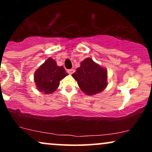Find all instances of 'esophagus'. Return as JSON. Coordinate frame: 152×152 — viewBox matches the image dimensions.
<instances>
[{
	"label": "esophagus",
	"mask_w": 152,
	"mask_h": 152,
	"mask_svg": "<svg viewBox=\"0 0 152 152\" xmlns=\"http://www.w3.org/2000/svg\"><path fill=\"white\" fill-rule=\"evenodd\" d=\"M67 72L69 73V74H72L75 72V70H74V69H69V70L67 71Z\"/></svg>",
	"instance_id": "esophagus-1"
}]
</instances>
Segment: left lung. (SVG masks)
Masks as SVG:
<instances>
[{
	"instance_id": "left-lung-1",
	"label": "left lung",
	"mask_w": 152,
	"mask_h": 152,
	"mask_svg": "<svg viewBox=\"0 0 152 152\" xmlns=\"http://www.w3.org/2000/svg\"><path fill=\"white\" fill-rule=\"evenodd\" d=\"M72 76L87 95L100 93L107 86V71L91 58L84 59Z\"/></svg>"
}]
</instances>
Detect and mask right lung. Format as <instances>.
I'll return each instance as SVG.
<instances>
[{
	"instance_id": "1",
	"label": "right lung",
	"mask_w": 152,
	"mask_h": 152,
	"mask_svg": "<svg viewBox=\"0 0 152 152\" xmlns=\"http://www.w3.org/2000/svg\"><path fill=\"white\" fill-rule=\"evenodd\" d=\"M67 75L63 66H58L53 58H49L36 71L34 81L39 91L50 94L58 88L61 80Z\"/></svg>"
}]
</instances>
